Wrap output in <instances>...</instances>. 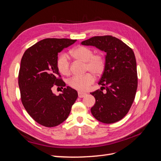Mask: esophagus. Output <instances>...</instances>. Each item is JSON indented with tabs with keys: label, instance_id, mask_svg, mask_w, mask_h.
<instances>
[{
	"label": "esophagus",
	"instance_id": "34e87169",
	"mask_svg": "<svg viewBox=\"0 0 161 161\" xmlns=\"http://www.w3.org/2000/svg\"><path fill=\"white\" fill-rule=\"evenodd\" d=\"M86 93L85 92H79V93H78V95H79V98H82V97H84L86 96Z\"/></svg>",
	"mask_w": 161,
	"mask_h": 161
}]
</instances>
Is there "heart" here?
<instances>
[{
    "label": "heart",
    "mask_w": 161,
    "mask_h": 161,
    "mask_svg": "<svg viewBox=\"0 0 161 161\" xmlns=\"http://www.w3.org/2000/svg\"><path fill=\"white\" fill-rule=\"evenodd\" d=\"M71 55L75 59L85 62V70L100 75L104 71L105 60L101 53H95L91 48L79 46L71 51ZM58 69L61 74L69 75L70 73V62L66 53H62L57 60ZM95 81V77L91 73L82 76H75L69 80V85L72 89L80 92L86 91Z\"/></svg>",
    "instance_id": "1"
}]
</instances>
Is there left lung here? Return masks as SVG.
I'll return each instance as SVG.
<instances>
[{"mask_svg": "<svg viewBox=\"0 0 161 161\" xmlns=\"http://www.w3.org/2000/svg\"><path fill=\"white\" fill-rule=\"evenodd\" d=\"M81 44L95 46L106 53L105 69L98 82L102 86L101 90L91 92L95 98L91 114L102 123L117 122L128 114L137 90L134 53L125 43L111 36L92 37Z\"/></svg>", "mask_w": 161, "mask_h": 161, "instance_id": "obj_1", "label": "left lung"}]
</instances>
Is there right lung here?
<instances>
[{
	"instance_id": "add662e5",
	"label": "right lung",
	"mask_w": 161,
	"mask_h": 161,
	"mask_svg": "<svg viewBox=\"0 0 161 161\" xmlns=\"http://www.w3.org/2000/svg\"><path fill=\"white\" fill-rule=\"evenodd\" d=\"M76 42L70 39L47 38L25 52L19 72L21 99L27 112L36 122L46 127H55L69 117L78 97L70 86L59 96L53 94L54 85L63 88L65 82L57 67L58 53Z\"/></svg>"
}]
</instances>
